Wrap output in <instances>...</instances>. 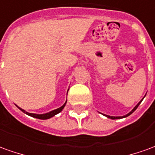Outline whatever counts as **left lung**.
I'll list each match as a JSON object with an SVG mask.
<instances>
[{"instance_id": "1", "label": "left lung", "mask_w": 155, "mask_h": 155, "mask_svg": "<svg viewBox=\"0 0 155 155\" xmlns=\"http://www.w3.org/2000/svg\"><path fill=\"white\" fill-rule=\"evenodd\" d=\"M142 100H141V101H140V102H139V103H138V104H137L136 106L134 107V109H133L132 111L130 112V113H128L127 115H126V116H107V117H109V118H110V119H113V120H115V119H120V118H124V117H127V116H130V115H131L132 113H133V112L136 110V109L137 108V107H138V105L140 104V103H141V102H142Z\"/></svg>"}]
</instances>
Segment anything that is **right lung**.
Returning <instances> with one entry per match:
<instances>
[{
  "mask_svg": "<svg viewBox=\"0 0 155 155\" xmlns=\"http://www.w3.org/2000/svg\"><path fill=\"white\" fill-rule=\"evenodd\" d=\"M67 103V102H66ZM66 103L61 106V107H60V108L56 109V110H52V111L49 112V113H46V114H42V115H37V114H32V113H28V112H26L24 110H22V109L21 108H18L22 110V112H24V113H26L27 115H28V116H32V117H35V118H38V119H41V120H45V119H49V118H51V117H52V116H54L55 115H56V114H58V113H60V112L62 110V109L65 107V105H66Z\"/></svg>",
  "mask_w": 155,
  "mask_h": 155,
  "instance_id": "right-lung-1",
  "label": "right lung"
}]
</instances>
